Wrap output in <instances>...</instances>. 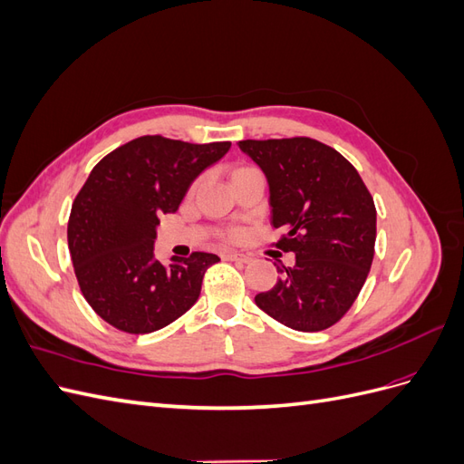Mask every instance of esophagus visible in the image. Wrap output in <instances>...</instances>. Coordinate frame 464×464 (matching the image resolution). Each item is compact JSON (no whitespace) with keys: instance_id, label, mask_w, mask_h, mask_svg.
<instances>
[{"instance_id":"obj_1","label":"esophagus","mask_w":464,"mask_h":464,"mask_svg":"<svg viewBox=\"0 0 464 464\" xmlns=\"http://www.w3.org/2000/svg\"><path fill=\"white\" fill-rule=\"evenodd\" d=\"M224 257H227L228 261H236V263H249L251 261V257H247L244 254H236V251H228V254Z\"/></svg>"}]
</instances>
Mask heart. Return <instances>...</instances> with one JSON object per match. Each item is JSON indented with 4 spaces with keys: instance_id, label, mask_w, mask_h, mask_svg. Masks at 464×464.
Instances as JSON below:
<instances>
[{
    "instance_id": "heart-1",
    "label": "heart",
    "mask_w": 464,
    "mask_h": 464,
    "mask_svg": "<svg viewBox=\"0 0 464 464\" xmlns=\"http://www.w3.org/2000/svg\"><path fill=\"white\" fill-rule=\"evenodd\" d=\"M240 234H242V230H240V228H232V230H228V237H232V240H236V237H240Z\"/></svg>"
}]
</instances>
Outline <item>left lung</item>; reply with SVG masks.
Returning <instances> with one entry per match:
<instances>
[{"label": "left lung", "mask_w": 464, "mask_h": 464, "mask_svg": "<svg viewBox=\"0 0 464 464\" xmlns=\"http://www.w3.org/2000/svg\"><path fill=\"white\" fill-rule=\"evenodd\" d=\"M269 179L273 246L296 256L276 266L275 288L256 304L283 325L315 333L353 307L375 254V205L356 168L339 150L310 137L246 139L237 143Z\"/></svg>", "instance_id": "obj_1"}]
</instances>
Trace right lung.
<instances>
[{"label":"right lung","mask_w":464,"mask_h":464,"mask_svg":"<svg viewBox=\"0 0 464 464\" xmlns=\"http://www.w3.org/2000/svg\"><path fill=\"white\" fill-rule=\"evenodd\" d=\"M143 135L98 162L72 205L67 244L82 296L111 327L147 334L170 325L198 302L203 276L220 261L154 259L159 217L176 213L191 181L230 149Z\"/></svg>","instance_id":"add662e5"}]
</instances>
